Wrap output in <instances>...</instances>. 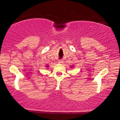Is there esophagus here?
I'll return each instance as SVG.
<instances>
[{
    "label": "esophagus",
    "instance_id": "34e87169",
    "mask_svg": "<svg viewBox=\"0 0 120 120\" xmlns=\"http://www.w3.org/2000/svg\"><path fill=\"white\" fill-rule=\"evenodd\" d=\"M58 63H60V64H61V63H63V60H58Z\"/></svg>",
    "mask_w": 120,
    "mask_h": 120
}]
</instances>
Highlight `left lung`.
<instances>
[{"instance_id": "obj_1", "label": "left lung", "mask_w": 120, "mask_h": 120, "mask_svg": "<svg viewBox=\"0 0 120 120\" xmlns=\"http://www.w3.org/2000/svg\"><path fill=\"white\" fill-rule=\"evenodd\" d=\"M71 68H74L73 66H71Z\"/></svg>"}]
</instances>
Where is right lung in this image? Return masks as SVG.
Masks as SVG:
<instances>
[{"label": "right lung", "instance_id": "obj_1", "mask_svg": "<svg viewBox=\"0 0 120 120\" xmlns=\"http://www.w3.org/2000/svg\"><path fill=\"white\" fill-rule=\"evenodd\" d=\"M46 67L47 68H48L49 67V65H46Z\"/></svg>", "mask_w": 120, "mask_h": 120}]
</instances>
